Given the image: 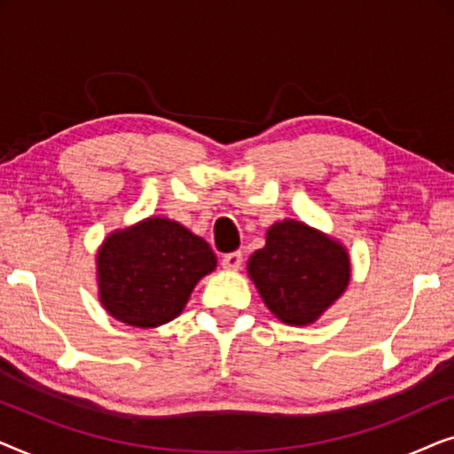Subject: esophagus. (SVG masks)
I'll return each mask as SVG.
<instances>
[{
	"mask_svg": "<svg viewBox=\"0 0 454 454\" xmlns=\"http://www.w3.org/2000/svg\"><path fill=\"white\" fill-rule=\"evenodd\" d=\"M221 262H223V269H227V270H239L241 264H244V254H241V252L225 254Z\"/></svg>",
	"mask_w": 454,
	"mask_h": 454,
	"instance_id": "1",
	"label": "esophagus"
}]
</instances>
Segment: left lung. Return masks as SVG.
<instances>
[{"label": "left lung", "instance_id": "8db88e82", "mask_svg": "<svg viewBox=\"0 0 454 454\" xmlns=\"http://www.w3.org/2000/svg\"><path fill=\"white\" fill-rule=\"evenodd\" d=\"M247 275L278 320L308 326L343 295L351 262L337 239L285 219L266 231V246L247 260Z\"/></svg>", "mask_w": 454, "mask_h": 454}]
</instances>
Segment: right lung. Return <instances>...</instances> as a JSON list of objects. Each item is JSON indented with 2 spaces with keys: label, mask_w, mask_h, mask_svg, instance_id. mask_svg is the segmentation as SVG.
I'll return each mask as SVG.
<instances>
[{
  "label": "right lung",
  "mask_w": 454,
  "mask_h": 454,
  "mask_svg": "<svg viewBox=\"0 0 454 454\" xmlns=\"http://www.w3.org/2000/svg\"><path fill=\"white\" fill-rule=\"evenodd\" d=\"M216 256L176 221L151 216L114 231L97 254L98 300L115 320L154 328L182 314Z\"/></svg>",
  "instance_id": "1"
}]
</instances>
